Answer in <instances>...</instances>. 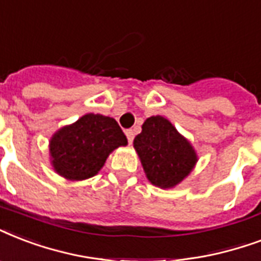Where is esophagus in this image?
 Segmentation results:
<instances>
[{
	"mask_svg": "<svg viewBox=\"0 0 261 261\" xmlns=\"http://www.w3.org/2000/svg\"><path fill=\"white\" fill-rule=\"evenodd\" d=\"M125 135H126V137H128L129 144H132L133 137H135V132H133V129H128V130L125 132Z\"/></svg>",
	"mask_w": 261,
	"mask_h": 261,
	"instance_id": "obj_1",
	"label": "esophagus"
}]
</instances>
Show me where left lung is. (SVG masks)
<instances>
[{
	"label": "left lung",
	"instance_id": "1",
	"mask_svg": "<svg viewBox=\"0 0 261 261\" xmlns=\"http://www.w3.org/2000/svg\"><path fill=\"white\" fill-rule=\"evenodd\" d=\"M133 147L149 182L162 189L182 182L199 159L191 141L162 116H152L144 121L141 133L133 140Z\"/></svg>",
	"mask_w": 261,
	"mask_h": 261
}]
</instances>
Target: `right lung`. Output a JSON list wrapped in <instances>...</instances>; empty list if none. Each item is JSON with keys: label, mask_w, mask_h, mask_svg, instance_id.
I'll return each mask as SVG.
<instances>
[{"label": "right lung", "mask_w": 261, "mask_h": 261, "mask_svg": "<svg viewBox=\"0 0 261 261\" xmlns=\"http://www.w3.org/2000/svg\"><path fill=\"white\" fill-rule=\"evenodd\" d=\"M126 144V136L114 118L88 113L51 136L50 163L64 178L83 181L98 174L109 155Z\"/></svg>", "instance_id": "obj_1"}]
</instances>
